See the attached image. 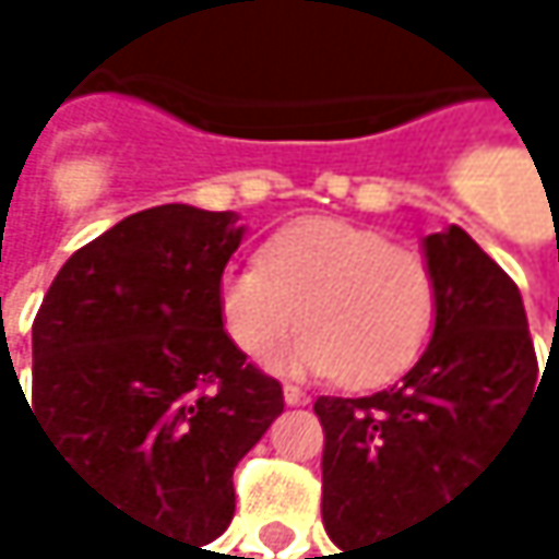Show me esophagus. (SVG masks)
Returning <instances> with one entry per match:
<instances>
[{
	"label": "esophagus",
	"instance_id": "obj_1",
	"mask_svg": "<svg viewBox=\"0 0 559 559\" xmlns=\"http://www.w3.org/2000/svg\"><path fill=\"white\" fill-rule=\"evenodd\" d=\"M285 402L288 405H308V395L301 389H295V385H285Z\"/></svg>",
	"mask_w": 559,
	"mask_h": 559
}]
</instances>
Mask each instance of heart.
<instances>
[{
	"mask_svg": "<svg viewBox=\"0 0 559 559\" xmlns=\"http://www.w3.org/2000/svg\"><path fill=\"white\" fill-rule=\"evenodd\" d=\"M429 261L382 230L301 217L274 230L258 267H227L217 288L221 321L248 358H267L301 321L285 352L295 376H335L348 389H376L423 355L436 325Z\"/></svg>",
	"mask_w": 559,
	"mask_h": 559,
	"instance_id": "heart-1",
	"label": "heart"
}]
</instances>
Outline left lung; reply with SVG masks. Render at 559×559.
I'll return each instance as SVG.
<instances>
[{
    "label": "left lung",
    "instance_id": "1",
    "mask_svg": "<svg viewBox=\"0 0 559 559\" xmlns=\"http://www.w3.org/2000/svg\"><path fill=\"white\" fill-rule=\"evenodd\" d=\"M423 254L439 301L419 361L376 395L314 402L321 520L342 559L453 503L544 385L513 277L456 224L429 234Z\"/></svg>",
    "mask_w": 559,
    "mask_h": 559
}]
</instances>
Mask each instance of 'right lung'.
Returning <instances> with one entry per match:
<instances>
[{
  "instance_id": "1",
  "label": "right lung",
  "mask_w": 559,
  "mask_h": 559,
  "mask_svg": "<svg viewBox=\"0 0 559 559\" xmlns=\"http://www.w3.org/2000/svg\"><path fill=\"white\" fill-rule=\"evenodd\" d=\"M241 238L234 211L130 214L59 267L33 321L26 409L67 469L194 550L234 520V466L285 409L221 321Z\"/></svg>"
}]
</instances>
